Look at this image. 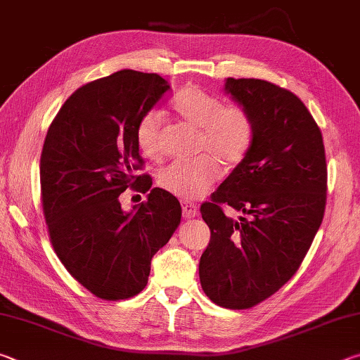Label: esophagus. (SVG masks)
Segmentation results:
<instances>
[{"mask_svg":"<svg viewBox=\"0 0 360 360\" xmlns=\"http://www.w3.org/2000/svg\"><path fill=\"white\" fill-rule=\"evenodd\" d=\"M198 214V208L192 203H187V202H182V216L186 219H192Z\"/></svg>","mask_w":360,"mask_h":360,"instance_id":"esophagus-1","label":"esophagus"}]
</instances>
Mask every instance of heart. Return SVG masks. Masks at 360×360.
Returning a JSON list of instances; mask_svg holds the SVG:
<instances>
[{
    "label": "heart",
    "instance_id": "b5f03b06",
    "mask_svg": "<svg viewBox=\"0 0 360 360\" xmlns=\"http://www.w3.org/2000/svg\"><path fill=\"white\" fill-rule=\"evenodd\" d=\"M182 120L198 129L197 152L205 154L188 162H174L162 169L157 182L181 200H197L219 178V167L235 168L245 160L254 138V120L243 105H224L221 96L198 87H188L174 101ZM165 115L152 109L138 122L136 144L149 158L163 154Z\"/></svg>",
    "mask_w": 360,
    "mask_h": 360
}]
</instances>
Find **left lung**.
Masks as SVG:
<instances>
[{"mask_svg":"<svg viewBox=\"0 0 360 360\" xmlns=\"http://www.w3.org/2000/svg\"><path fill=\"white\" fill-rule=\"evenodd\" d=\"M225 92L252 115L251 149L200 208L211 240L200 283L219 307L252 308L295 275L321 227L327 163L318 124L290 90L233 79ZM245 214L227 218L223 205Z\"/></svg>","mask_w":360,"mask_h":360,"instance_id":"1","label":"left lung"}]
</instances>
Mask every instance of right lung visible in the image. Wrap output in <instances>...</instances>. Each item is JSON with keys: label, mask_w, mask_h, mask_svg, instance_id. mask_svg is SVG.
Returning <instances> with one entry per match:
<instances>
[{"label": "right lung", "mask_w": 360, "mask_h": 360, "mask_svg": "<svg viewBox=\"0 0 360 360\" xmlns=\"http://www.w3.org/2000/svg\"><path fill=\"white\" fill-rule=\"evenodd\" d=\"M169 90L155 72L122 70L79 87L49 127L41 152V203L53 251L103 300L138 295L150 260L181 222V205L149 174L136 144L139 119ZM127 188L148 200L124 213Z\"/></svg>", "instance_id": "add662e5"}]
</instances>
